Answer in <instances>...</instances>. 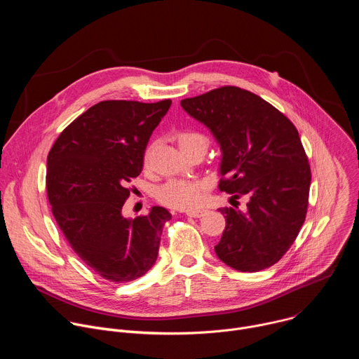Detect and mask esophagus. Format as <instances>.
I'll return each instance as SVG.
<instances>
[{
    "label": "esophagus",
    "mask_w": 359,
    "mask_h": 359,
    "mask_svg": "<svg viewBox=\"0 0 359 359\" xmlns=\"http://www.w3.org/2000/svg\"><path fill=\"white\" fill-rule=\"evenodd\" d=\"M204 213H206V210L204 209H193V210L186 212V215L189 217H201V216H204Z\"/></svg>",
    "instance_id": "obj_1"
}]
</instances>
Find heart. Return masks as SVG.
I'll list each match as a JSON object with an SVG mask.
<instances>
[{
  "label": "heart",
  "mask_w": 359,
  "mask_h": 359,
  "mask_svg": "<svg viewBox=\"0 0 359 359\" xmlns=\"http://www.w3.org/2000/svg\"><path fill=\"white\" fill-rule=\"evenodd\" d=\"M180 150L184 153L187 150H191L194 147H203L208 149V137L197 130H182L176 136ZM150 147L146 150L144 161H149ZM208 187V183L203 180H193V179H170L165 184H162L158 191L156 197L158 200L165 204L168 208L179 209V210H187L196 208L201 191Z\"/></svg>",
  "instance_id": "1"
}]
</instances>
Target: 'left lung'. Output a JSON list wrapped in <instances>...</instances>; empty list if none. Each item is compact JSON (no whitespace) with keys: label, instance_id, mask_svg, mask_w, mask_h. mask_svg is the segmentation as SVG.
I'll list each match as a JSON object with an SVG mask.
<instances>
[{"label":"left lung","instance_id":"left-lung-1","mask_svg":"<svg viewBox=\"0 0 359 359\" xmlns=\"http://www.w3.org/2000/svg\"><path fill=\"white\" fill-rule=\"evenodd\" d=\"M180 105L220 144L219 189L248 200L244 212L219 209L226 229L215 247L217 257L243 273L271 267L297 238L309 208L311 169L298 130L263 97L237 86Z\"/></svg>","mask_w":359,"mask_h":359}]
</instances>
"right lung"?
Instances as JSON below:
<instances>
[{"label": "right lung", "instance_id": "add662e5", "mask_svg": "<svg viewBox=\"0 0 359 359\" xmlns=\"http://www.w3.org/2000/svg\"><path fill=\"white\" fill-rule=\"evenodd\" d=\"M172 105L104 100L78 116L55 140L46 162L53 215L78 257L97 276L128 283L158 259L163 226L172 215L161 206L126 219L128 184L143 168L151 132Z\"/></svg>", "mask_w": 359, "mask_h": 359}]
</instances>
